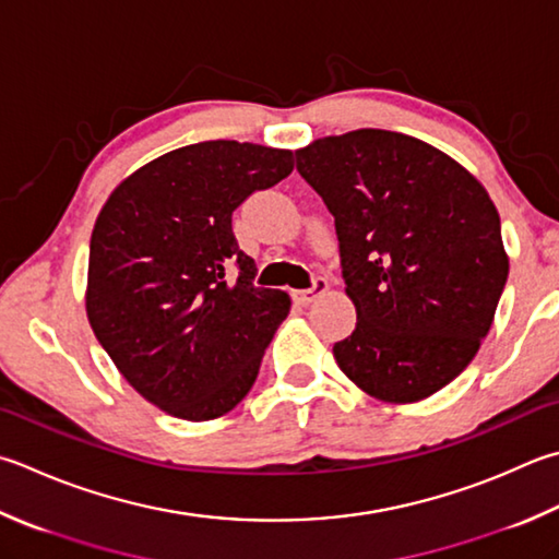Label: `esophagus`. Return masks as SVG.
I'll return each mask as SVG.
<instances>
[{
    "label": "esophagus",
    "instance_id": "34e87169",
    "mask_svg": "<svg viewBox=\"0 0 559 559\" xmlns=\"http://www.w3.org/2000/svg\"><path fill=\"white\" fill-rule=\"evenodd\" d=\"M325 289H329V280H325V277H313L309 289L294 292V299H297L299 304H311V301L319 299L321 294H325Z\"/></svg>",
    "mask_w": 559,
    "mask_h": 559
}]
</instances>
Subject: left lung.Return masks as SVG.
I'll list each match as a JSON object with an SVG mask.
<instances>
[{
    "mask_svg": "<svg viewBox=\"0 0 559 559\" xmlns=\"http://www.w3.org/2000/svg\"><path fill=\"white\" fill-rule=\"evenodd\" d=\"M335 224L355 331L335 362L382 402L450 384L477 355L509 280L497 206L445 153L360 129L297 151Z\"/></svg>",
    "mask_w": 559,
    "mask_h": 559,
    "instance_id": "obj_1",
    "label": "left lung"
}]
</instances>
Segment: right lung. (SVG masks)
<instances>
[{
  "instance_id": "1",
  "label": "right lung",
  "mask_w": 559,
  "mask_h": 559,
  "mask_svg": "<svg viewBox=\"0 0 559 559\" xmlns=\"http://www.w3.org/2000/svg\"><path fill=\"white\" fill-rule=\"evenodd\" d=\"M294 170L289 151L185 145L114 189L90 240L92 331L135 392L185 420L228 414L255 384L287 319L282 289L255 287L234 212Z\"/></svg>"
}]
</instances>
